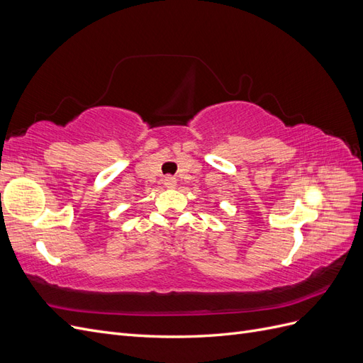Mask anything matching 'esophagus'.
Here are the masks:
<instances>
[{
  "instance_id": "esophagus-1",
  "label": "esophagus",
  "mask_w": 363,
  "mask_h": 363,
  "mask_svg": "<svg viewBox=\"0 0 363 363\" xmlns=\"http://www.w3.org/2000/svg\"><path fill=\"white\" fill-rule=\"evenodd\" d=\"M163 184L167 186V188H174V186L177 184V180H175V177H172V175H167V177L163 179Z\"/></svg>"
}]
</instances>
